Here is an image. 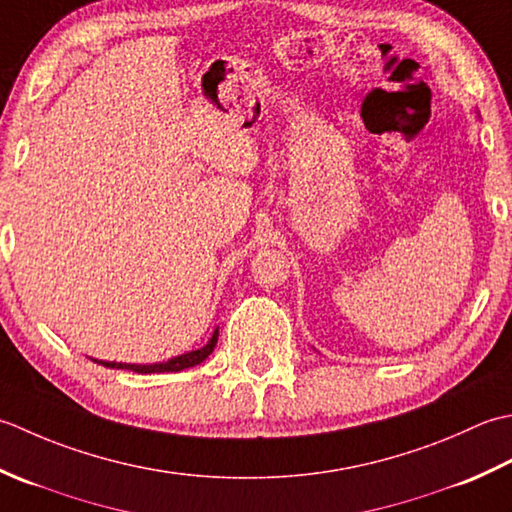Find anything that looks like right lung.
Masks as SVG:
<instances>
[{
	"label": "right lung",
	"instance_id": "1",
	"mask_svg": "<svg viewBox=\"0 0 512 512\" xmlns=\"http://www.w3.org/2000/svg\"><path fill=\"white\" fill-rule=\"evenodd\" d=\"M216 340H218V327L214 329L212 338L207 340L205 347L181 353V356H174V358L165 360V362H150V364L145 362V364H139V362H114V360L110 362V360H97V358H90V360L103 364V367L130 369L134 373H176V371H183V369H190V367H196V364H201L214 351Z\"/></svg>",
	"mask_w": 512,
	"mask_h": 512
}]
</instances>
